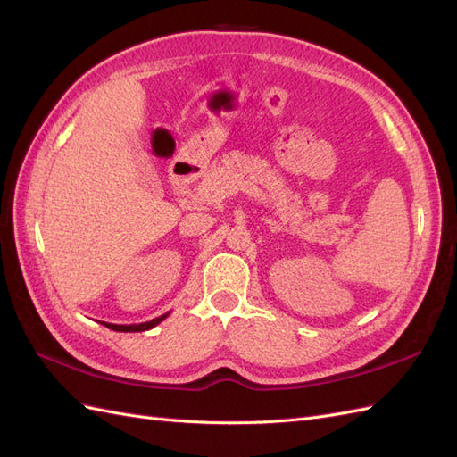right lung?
<instances>
[{"label": "right lung", "instance_id": "right-lung-1", "mask_svg": "<svg viewBox=\"0 0 457 457\" xmlns=\"http://www.w3.org/2000/svg\"><path fill=\"white\" fill-rule=\"evenodd\" d=\"M168 316H170V312H165V314L154 318V320L143 322V324H108V322H101V324H104L106 328L114 329V331H146V329H152L154 326H158V324H160L162 320H165V318H168Z\"/></svg>", "mask_w": 457, "mask_h": 457}]
</instances>
